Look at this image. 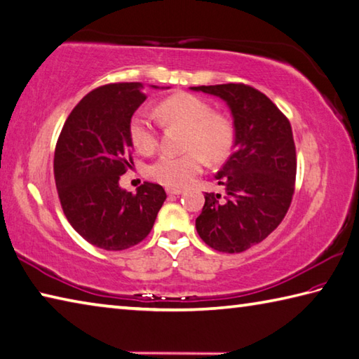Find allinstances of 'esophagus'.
<instances>
[{"label":"esophagus","instance_id":"1","mask_svg":"<svg viewBox=\"0 0 359 359\" xmlns=\"http://www.w3.org/2000/svg\"><path fill=\"white\" fill-rule=\"evenodd\" d=\"M166 193L169 194V196H179V194H182V190H175V188H168Z\"/></svg>","mask_w":359,"mask_h":359}]
</instances>
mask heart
Returning a JSON list of instances; mask_svg holds the SVG:
<instances>
[{
  "label": "heart",
  "instance_id": "heart-1",
  "mask_svg": "<svg viewBox=\"0 0 359 359\" xmlns=\"http://www.w3.org/2000/svg\"><path fill=\"white\" fill-rule=\"evenodd\" d=\"M157 111L168 123L187 128L185 149L182 155L165 154L149 166V175L169 188H182L190 184L202 171L204 158L217 161L226 157L232 146V127L224 117L213 114L205 100L191 94H175L163 100ZM130 140L141 154H151L158 144V133L154 122L142 114L130 121Z\"/></svg>",
  "mask_w": 359,
  "mask_h": 359
}]
</instances>
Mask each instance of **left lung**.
I'll list each match as a JSON object with an SVG mask.
<instances>
[{
	"label": "left lung",
	"mask_w": 359,
	"mask_h": 359,
	"mask_svg": "<svg viewBox=\"0 0 359 359\" xmlns=\"http://www.w3.org/2000/svg\"><path fill=\"white\" fill-rule=\"evenodd\" d=\"M219 97L233 119V154L215 175L224 196L205 193L196 218L204 242L221 252L260 243L287 213L297 174L292 127L265 94L246 84L191 88Z\"/></svg>",
	"instance_id": "obj_1"
}]
</instances>
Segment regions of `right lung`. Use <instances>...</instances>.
<instances>
[{"mask_svg":"<svg viewBox=\"0 0 359 359\" xmlns=\"http://www.w3.org/2000/svg\"><path fill=\"white\" fill-rule=\"evenodd\" d=\"M144 100L141 83L97 88L72 109L56 144L55 180L64 215L86 242L107 251L142 242L166 199L163 187L151 182L136 194L119 185L133 165L130 121Z\"/></svg>","mask_w":359,"mask_h":359,"instance_id":"add662e5","label":"right lung"}]
</instances>
